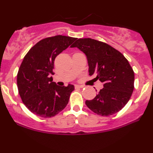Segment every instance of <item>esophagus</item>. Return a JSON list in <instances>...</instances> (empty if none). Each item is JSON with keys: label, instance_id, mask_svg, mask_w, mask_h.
I'll return each instance as SVG.
<instances>
[{"label": "esophagus", "instance_id": "esophagus-1", "mask_svg": "<svg viewBox=\"0 0 153 153\" xmlns=\"http://www.w3.org/2000/svg\"><path fill=\"white\" fill-rule=\"evenodd\" d=\"M75 88H83V85H75Z\"/></svg>", "mask_w": 153, "mask_h": 153}]
</instances>
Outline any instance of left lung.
Returning <instances> with one entry per match:
<instances>
[{
	"instance_id": "8db88e82",
	"label": "left lung",
	"mask_w": 153,
	"mask_h": 153,
	"mask_svg": "<svg viewBox=\"0 0 153 153\" xmlns=\"http://www.w3.org/2000/svg\"><path fill=\"white\" fill-rule=\"evenodd\" d=\"M71 47L85 54L89 75L103 82V88L85 104L98 115L117 113L127 104L134 90V74L124 56L110 45L90 38L78 39Z\"/></svg>"
}]
</instances>
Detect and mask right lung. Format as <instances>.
I'll return each mask as SVG.
<instances>
[{
  "instance_id": "add662e5",
  "label": "right lung",
  "mask_w": 153,
  "mask_h": 153,
  "mask_svg": "<svg viewBox=\"0 0 153 153\" xmlns=\"http://www.w3.org/2000/svg\"><path fill=\"white\" fill-rule=\"evenodd\" d=\"M76 38L57 36L36 43L24 57L17 75V85L23 103L38 117H54L65 108L74 85L59 86L53 82L55 57Z\"/></svg>"
}]
</instances>
